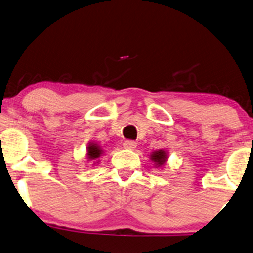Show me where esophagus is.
Masks as SVG:
<instances>
[{
	"label": "esophagus",
	"mask_w": 253,
	"mask_h": 253,
	"mask_svg": "<svg viewBox=\"0 0 253 253\" xmlns=\"http://www.w3.org/2000/svg\"><path fill=\"white\" fill-rule=\"evenodd\" d=\"M136 145H137V143L135 141H131V139H127V141L123 143V146L126 149H135Z\"/></svg>",
	"instance_id": "esophagus-1"
}]
</instances>
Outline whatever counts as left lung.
<instances>
[{
	"instance_id": "obj_1",
	"label": "left lung",
	"mask_w": 253,
	"mask_h": 253,
	"mask_svg": "<svg viewBox=\"0 0 253 253\" xmlns=\"http://www.w3.org/2000/svg\"><path fill=\"white\" fill-rule=\"evenodd\" d=\"M151 158L157 164H163L165 160H167V155H165V152L162 151V150L161 151H156V152H154V154H152Z\"/></svg>"
}]
</instances>
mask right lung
Masks as SVG:
<instances>
[{
  "label": "right lung",
  "instance_id": "right-lung-1",
  "mask_svg": "<svg viewBox=\"0 0 253 253\" xmlns=\"http://www.w3.org/2000/svg\"><path fill=\"white\" fill-rule=\"evenodd\" d=\"M88 155H89L90 160H95V158L99 157V155H101L99 146H97L96 144H90L88 148Z\"/></svg>",
  "mask_w": 253,
  "mask_h": 253
}]
</instances>
